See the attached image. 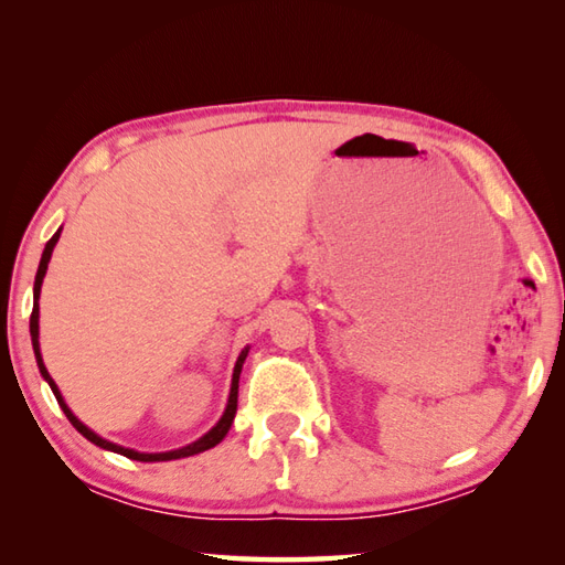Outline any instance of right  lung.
<instances>
[{
	"label": "right lung",
	"instance_id": "1",
	"mask_svg": "<svg viewBox=\"0 0 565 565\" xmlns=\"http://www.w3.org/2000/svg\"><path fill=\"white\" fill-rule=\"evenodd\" d=\"M58 233H62V231H56V233L52 235V241L46 243L44 253H42V263H39L36 280H34V310H32V318H29V332H32V344H34V354H36L39 372H42V377L49 382V387H52L54 397H56V402H58V407H62L64 414H66V419L74 424L78 434H84V437H86L88 441L96 444V447L108 449V451H116V454H124L126 459H134V461H171V459H183V457H193V454H201V451H205V449H213L215 444H221L223 437L227 434V429H231L233 417H235V409H237V380H241V370H243V362H245V358H247V350H243L241 358H237V362H235L233 384H231V397H227V407H225V412H223L221 422H217L215 427L205 434V437H201V439L193 441V444H188V447H183V449L163 451V454H141V451H134V449H124V447H118V444H111V441L102 439V437H98V434H94L88 427H84V424L74 417L72 409L66 407L64 399H62V394H58V390H56L54 380L49 377V372H46V367H44L42 352H39V290H42V280H44V275H46V265H49V260H52V250H54V245H56V241H58Z\"/></svg>",
	"mask_w": 565,
	"mask_h": 565
}]
</instances>
